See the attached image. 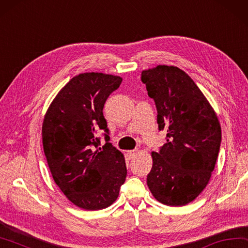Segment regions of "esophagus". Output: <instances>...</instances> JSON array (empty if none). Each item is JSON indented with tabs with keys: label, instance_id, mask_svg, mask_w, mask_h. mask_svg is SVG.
I'll use <instances>...</instances> for the list:
<instances>
[{
	"label": "esophagus",
	"instance_id": "1",
	"mask_svg": "<svg viewBox=\"0 0 248 248\" xmlns=\"http://www.w3.org/2000/svg\"><path fill=\"white\" fill-rule=\"evenodd\" d=\"M127 154H128V156L130 157V158H132V157L137 154V151H134V150L133 151H128Z\"/></svg>",
	"mask_w": 248,
	"mask_h": 248
}]
</instances>
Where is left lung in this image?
<instances>
[{
  "label": "left lung",
  "instance_id": "left-lung-1",
  "mask_svg": "<svg viewBox=\"0 0 248 248\" xmlns=\"http://www.w3.org/2000/svg\"><path fill=\"white\" fill-rule=\"evenodd\" d=\"M142 82L155 102L158 130L167 143L152 152L147 186L161 204L183 206L208 184L221 144V127L213 107L188 75L178 67L143 70Z\"/></svg>",
  "mask_w": 248,
  "mask_h": 248
}]
</instances>
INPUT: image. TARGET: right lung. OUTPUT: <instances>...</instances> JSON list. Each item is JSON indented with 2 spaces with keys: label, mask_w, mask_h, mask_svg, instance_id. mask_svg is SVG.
<instances>
[{
  "label": "right lung",
  "mask_w": 248,
  "mask_h": 248,
  "mask_svg": "<svg viewBox=\"0 0 248 248\" xmlns=\"http://www.w3.org/2000/svg\"><path fill=\"white\" fill-rule=\"evenodd\" d=\"M120 77L102 73L76 76L62 88L44 117L42 142L53 179L71 202L85 210L106 208L119 195L127 177L124 157L109 143L103 115ZM105 131L99 147L96 133Z\"/></svg>",
  "instance_id": "add662e5"
}]
</instances>
